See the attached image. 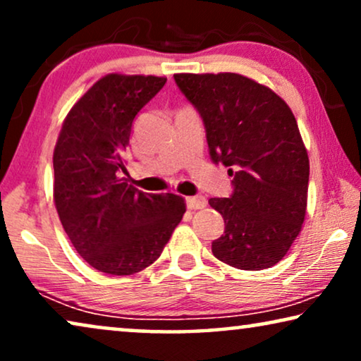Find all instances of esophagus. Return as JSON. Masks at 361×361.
I'll return each instance as SVG.
<instances>
[{
	"label": "esophagus",
	"instance_id": "34e87169",
	"mask_svg": "<svg viewBox=\"0 0 361 361\" xmlns=\"http://www.w3.org/2000/svg\"><path fill=\"white\" fill-rule=\"evenodd\" d=\"M185 202H187V207H189L190 210H199V209H204V207L207 205L205 197H202V195L187 197Z\"/></svg>",
	"mask_w": 361,
	"mask_h": 361
}]
</instances>
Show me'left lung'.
Masks as SVG:
<instances>
[{"instance_id":"obj_1","label":"left lung","mask_w":361,"mask_h":361,"mask_svg":"<svg viewBox=\"0 0 361 361\" xmlns=\"http://www.w3.org/2000/svg\"><path fill=\"white\" fill-rule=\"evenodd\" d=\"M205 125L210 157L230 167L233 194L210 199L225 231L216 259L245 271L279 263L302 228L309 156L298 121L269 87L240 73H176Z\"/></svg>"}]
</instances>
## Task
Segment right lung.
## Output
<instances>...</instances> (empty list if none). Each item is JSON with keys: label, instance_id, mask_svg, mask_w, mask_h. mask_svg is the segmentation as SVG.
Returning <instances> with one entry per match:
<instances>
[{"label": "right lung", "instance_id": "1", "mask_svg": "<svg viewBox=\"0 0 361 361\" xmlns=\"http://www.w3.org/2000/svg\"><path fill=\"white\" fill-rule=\"evenodd\" d=\"M166 77H102L63 120L54 149V202L77 253L102 273H140L159 258L185 202L128 184L125 151L137 111Z\"/></svg>", "mask_w": 361, "mask_h": 361}]
</instances>
